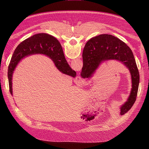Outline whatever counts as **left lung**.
Masks as SVG:
<instances>
[{"instance_id": "1", "label": "left lung", "mask_w": 149, "mask_h": 149, "mask_svg": "<svg viewBox=\"0 0 149 149\" xmlns=\"http://www.w3.org/2000/svg\"><path fill=\"white\" fill-rule=\"evenodd\" d=\"M83 67L81 72L82 78H91L101 63L109 60L121 62L129 69L132 79L130 95L120 107V114L128 111L136 101L140 81L139 72L131 49L124 42L111 35L103 34L90 39L82 53Z\"/></svg>"}]
</instances>
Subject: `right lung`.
Here are the masks:
<instances>
[{
  "label": "right lung",
  "mask_w": 149,
  "mask_h": 149,
  "mask_svg": "<svg viewBox=\"0 0 149 149\" xmlns=\"http://www.w3.org/2000/svg\"><path fill=\"white\" fill-rule=\"evenodd\" d=\"M38 54L49 56L58 70L63 74L75 77L76 72L67 63L59 42L47 33L36 34L21 42L12 55L8 72L9 91L12 95V76L18 63L25 56Z\"/></svg>",
  "instance_id": "add662e5"
}]
</instances>
